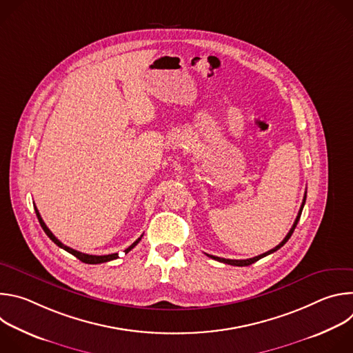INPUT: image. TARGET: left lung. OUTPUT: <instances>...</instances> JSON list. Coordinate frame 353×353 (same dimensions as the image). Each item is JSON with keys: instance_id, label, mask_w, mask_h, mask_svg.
Returning a JSON list of instances; mask_svg holds the SVG:
<instances>
[{"instance_id": "left-lung-1", "label": "left lung", "mask_w": 353, "mask_h": 353, "mask_svg": "<svg viewBox=\"0 0 353 353\" xmlns=\"http://www.w3.org/2000/svg\"><path fill=\"white\" fill-rule=\"evenodd\" d=\"M306 195H307V191L305 192V196H303V203H301V207H300V210H299V214H297V216H296V219H294V223H293V226L290 228V230H289V233L285 236V239L276 245V247H274V248H271L270 251H267V253H264V254H260V256H257V257H253V259H248V260H226V259H221V257H215V256H210V254H207L208 257H211V259H214V260H216V261H221V263H225V264H229V265H236V267H247V265H251L253 263H256V261H259L260 259H263V257H265V256H268V254H272V253H275L276 250H279L289 239H290V236H292V233H293V230H294V228H296V225H297V222H299V219H300V215H301V211H303V207H305V203H306Z\"/></svg>"}]
</instances>
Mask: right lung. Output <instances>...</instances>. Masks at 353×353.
I'll use <instances>...</instances> for the list:
<instances>
[{"mask_svg":"<svg viewBox=\"0 0 353 353\" xmlns=\"http://www.w3.org/2000/svg\"><path fill=\"white\" fill-rule=\"evenodd\" d=\"M34 212H36V216H37V219H39V222H40V226L43 228V230H44V233L52 239L59 247H61V248H64L65 251H68L70 254H72V256H75L78 260H81L82 263H85V264H100V263H108V261H112V260H116V259H119V253H114V254H108V256H90V254H85V253H81V251H77V250H74V248H71V247H68V245H65V244H63L52 232H50V229L46 226V223L43 222V219H41V216H40V214H39V211H37V208L34 207ZM142 237V236H141ZM141 237L139 239H137L128 248H125L124 250V253L127 254L128 251H131L138 243H139V240H141Z\"/></svg>","mask_w":353,"mask_h":353,"instance_id":"obj_1","label":"right lung"}]
</instances>
